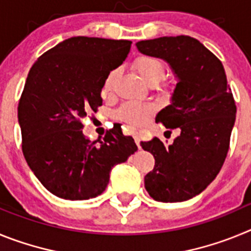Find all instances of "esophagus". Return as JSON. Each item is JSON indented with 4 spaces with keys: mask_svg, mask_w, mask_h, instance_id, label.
<instances>
[{
    "mask_svg": "<svg viewBox=\"0 0 251 251\" xmlns=\"http://www.w3.org/2000/svg\"><path fill=\"white\" fill-rule=\"evenodd\" d=\"M133 137H134V142H136V145L138 146V148H141V136H139V133H133Z\"/></svg>",
    "mask_w": 251,
    "mask_h": 251,
    "instance_id": "obj_1",
    "label": "esophagus"
}]
</instances>
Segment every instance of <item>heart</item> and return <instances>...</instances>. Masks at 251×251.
Listing matches in <instances>:
<instances>
[{
  "mask_svg": "<svg viewBox=\"0 0 251 251\" xmlns=\"http://www.w3.org/2000/svg\"><path fill=\"white\" fill-rule=\"evenodd\" d=\"M133 69L137 74L147 81L151 85H154L163 77L165 74V65L161 59L151 55H139L133 61ZM117 80V72L112 70L105 76L103 84V90L105 93L113 92ZM154 113V106L151 104L137 103V101H128L123 104L117 112V118L124 123L129 124L132 127H141L145 126L152 114Z\"/></svg>",
  "mask_w": 251,
  "mask_h": 251,
  "instance_id": "b5f03b06",
  "label": "heart"
}]
</instances>
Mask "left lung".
Segmentation results:
<instances>
[{"instance_id": "obj_1", "label": "left lung", "mask_w": 251, "mask_h": 251, "mask_svg": "<svg viewBox=\"0 0 251 251\" xmlns=\"http://www.w3.org/2000/svg\"><path fill=\"white\" fill-rule=\"evenodd\" d=\"M142 54L166 60L178 83L172 103L157 114L179 136L166 146L157 137L141 142L154 157L145 177L153 200L181 202L207 187L220 172L229 151L236 105L223 64L191 36H163L136 44Z\"/></svg>"}]
</instances>
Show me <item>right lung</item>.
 Here are the masks:
<instances>
[{"mask_svg":"<svg viewBox=\"0 0 251 251\" xmlns=\"http://www.w3.org/2000/svg\"><path fill=\"white\" fill-rule=\"evenodd\" d=\"M132 41L75 36L44 52L31 66L17 108L22 152L44 187L65 200L97 197L110 170L136 152L122 129L92 142L81 119L103 103L108 73L123 63Z\"/></svg>","mask_w":251,"mask_h":251,"instance_id":"right-lung-1","label":"right lung"}]
</instances>
